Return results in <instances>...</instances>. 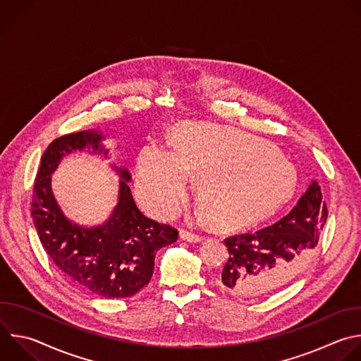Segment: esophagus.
I'll return each instance as SVG.
<instances>
[{"label":"esophagus","instance_id":"esophagus-1","mask_svg":"<svg viewBox=\"0 0 361 361\" xmlns=\"http://www.w3.org/2000/svg\"><path fill=\"white\" fill-rule=\"evenodd\" d=\"M180 238L184 239V241L187 243H201L204 236L200 235V233H195V232H191V231H180Z\"/></svg>","mask_w":361,"mask_h":361}]
</instances>
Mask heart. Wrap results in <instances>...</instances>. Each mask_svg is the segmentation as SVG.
Listing matches in <instances>:
<instances>
[{
	"label": "heart",
	"mask_w": 361,
	"mask_h": 361,
	"mask_svg": "<svg viewBox=\"0 0 361 361\" xmlns=\"http://www.w3.org/2000/svg\"><path fill=\"white\" fill-rule=\"evenodd\" d=\"M190 177H200L198 197L221 225L268 214L295 191L293 164L274 145L215 123H191L174 133V152L149 143L136 160V188L157 218L176 216Z\"/></svg>",
	"instance_id": "heart-1"
}]
</instances>
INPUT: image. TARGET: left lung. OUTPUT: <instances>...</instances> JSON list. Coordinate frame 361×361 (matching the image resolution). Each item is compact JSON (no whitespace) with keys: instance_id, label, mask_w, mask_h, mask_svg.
I'll return each instance as SVG.
<instances>
[{"instance_id":"1","label":"left lung","mask_w":361,"mask_h":361,"mask_svg":"<svg viewBox=\"0 0 361 361\" xmlns=\"http://www.w3.org/2000/svg\"><path fill=\"white\" fill-rule=\"evenodd\" d=\"M327 219L317 181H312L298 204L274 225L225 239L229 257L218 279L224 290L261 296L292 281L310 259Z\"/></svg>"}]
</instances>
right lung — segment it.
I'll return each instance as SVG.
<instances>
[{
  "instance_id": "add662e5",
  "label": "right lung",
  "mask_w": 361,
  "mask_h": 361,
  "mask_svg": "<svg viewBox=\"0 0 361 361\" xmlns=\"http://www.w3.org/2000/svg\"><path fill=\"white\" fill-rule=\"evenodd\" d=\"M102 140V133L85 130L58 137L48 146L35 178L31 214L44 250L69 281L96 296L129 298L150 282L156 252L176 243L178 231L137 208L129 187L130 173L116 166L118 201L107 221L87 228L63 214L52 192V173L76 150L106 157L109 150Z\"/></svg>"
}]
</instances>
